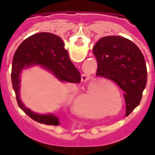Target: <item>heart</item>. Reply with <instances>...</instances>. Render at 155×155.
<instances>
[{"mask_svg":"<svg viewBox=\"0 0 155 155\" xmlns=\"http://www.w3.org/2000/svg\"><path fill=\"white\" fill-rule=\"evenodd\" d=\"M88 99H89V98H88Z\"/></svg>","mask_w":155,"mask_h":155,"instance_id":"1","label":"heart"}]
</instances>
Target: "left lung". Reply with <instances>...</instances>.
<instances>
[{"instance_id": "left-lung-1", "label": "left lung", "mask_w": 155, "mask_h": 155, "mask_svg": "<svg viewBox=\"0 0 155 155\" xmlns=\"http://www.w3.org/2000/svg\"><path fill=\"white\" fill-rule=\"evenodd\" d=\"M96 76L114 82L124 91L126 116L140 104L146 86L147 67L142 52L124 37L104 36L94 45Z\"/></svg>"}]
</instances>
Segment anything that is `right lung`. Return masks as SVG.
<instances>
[{"label":"right lung","instance_id":"1","mask_svg":"<svg viewBox=\"0 0 155 155\" xmlns=\"http://www.w3.org/2000/svg\"><path fill=\"white\" fill-rule=\"evenodd\" d=\"M40 64L51 71L61 81L80 83L81 73L69 57L61 37L48 32L32 35L19 45L15 51L12 69V86L19 107L32 120L48 125H59L54 114H38L32 112L20 100V74L22 69Z\"/></svg>","mask_w":155,"mask_h":155}]
</instances>
